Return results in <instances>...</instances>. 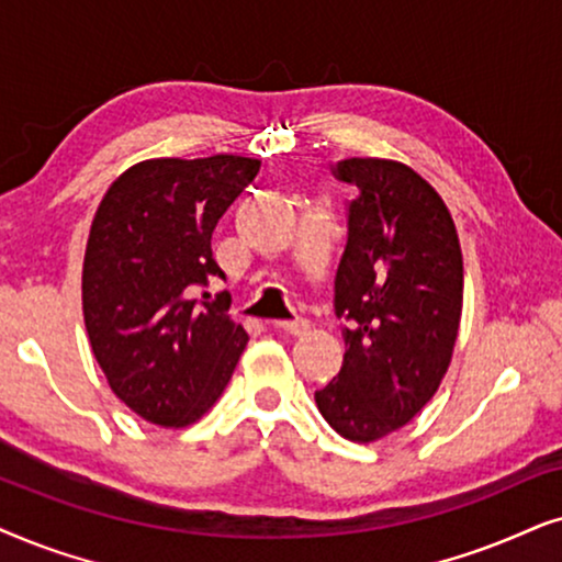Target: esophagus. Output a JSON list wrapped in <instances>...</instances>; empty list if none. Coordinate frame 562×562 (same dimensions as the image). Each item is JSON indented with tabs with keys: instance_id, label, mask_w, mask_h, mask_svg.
Listing matches in <instances>:
<instances>
[{
	"instance_id": "obj_1",
	"label": "esophagus",
	"mask_w": 562,
	"mask_h": 562,
	"mask_svg": "<svg viewBox=\"0 0 562 562\" xmlns=\"http://www.w3.org/2000/svg\"><path fill=\"white\" fill-rule=\"evenodd\" d=\"M274 328L277 331H285L290 336H303L311 326H308V321L295 318V321H274Z\"/></svg>"
}]
</instances>
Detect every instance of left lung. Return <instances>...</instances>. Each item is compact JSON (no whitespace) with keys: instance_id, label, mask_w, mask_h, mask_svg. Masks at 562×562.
Returning <instances> with one entry per match:
<instances>
[{"instance_id":"obj_1","label":"left lung","mask_w":562,"mask_h":562,"mask_svg":"<svg viewBox=\"0 0 562 562\" xmlns=\"http://www.w3.org/2000/svg\"><path fill=\"white\" fill-rule=\"evenodd\" d=\"M334 177L357 187L334 280L347 351L316 406L336 434L368 445L406 426L450 368L462 251L445 200L406 164L355 156Z\"/></svg>"}]
</instances>
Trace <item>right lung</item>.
Here are the masks:
<instances>
[{"label":"right lung","instance_id":"obj_1","mask_svg":"<svg viewBox=\"0 0 562 562\" xmlns=\"http://www.w3.org/2000/svg\"><path fill=\"white\" fill-rule=\"evenodd\" d=\"M259 159H148L97 207L81 269V308L112 393L156 426H190L221 398L249 341L221 301L194 293L215 265L211 236Z\"/></svg>","mask_w":562,"mask_h":562}]
</instances>
